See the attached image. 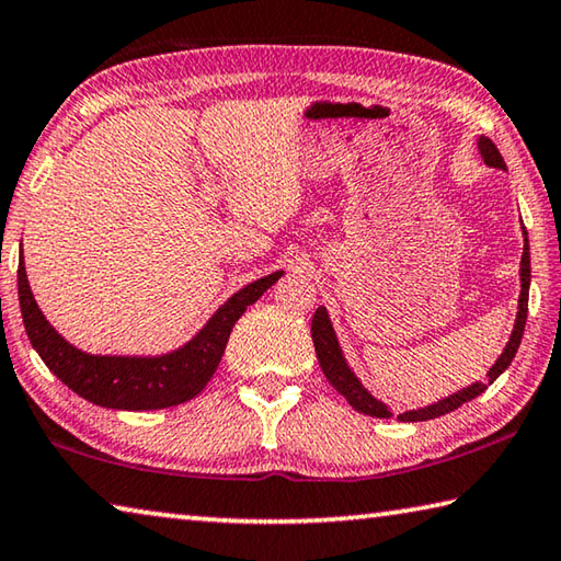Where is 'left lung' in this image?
I'll list each match as a JSON object with an SVG mask.
<instances>
[{
	"instance_id": "8db88e82",
	"label": "left lung",
	"mask_w": 561,
	"mask_h": 561,
	"mask_svg": "<svg viewBox=\"0 0 561 561\" xmlns=\"http://www.w3.org/2000/svg\"><path fill=\"white\" fill-rule=\"evenodd\" d=\"M478 150L482 160L490 168H500V170H507L505 160H502L497 146L492 144L490 138L480 136L478 138ZM522 234H525V250H522V262H519V301H517V319H515V327H512V334L505 351H502L500 358L492 364V368L488 371L485 381H474L468 388H462V391L453 393L448 398H443L438 403H431L425 408H417V411H405L398 415V421L403 423H421V421H431V417H440L445 413L455 411V408H460L462 403L472 401V398H478L480 393H485V388L495 381V378L505 371V368L512 364V358H515L517 348H519V341L522 334H525V324H527V301H529V279H531V270H529V240H527V230L522 227ZM311 339H314V348H317V358H319V366L324 376L329 378V383L336 388V391L346 398L348 405L354 408V411L364 413V415H371V417H391L393 413L388 411V405L378 401L371 393L366 391L364 383L358 381L356 374L351 371V366L346 364L344 358V351L339 346V339H336V331L331 327V319H329V311L324 307H319L314 311V319H311Z\"/></svg>"
}]
</instances>
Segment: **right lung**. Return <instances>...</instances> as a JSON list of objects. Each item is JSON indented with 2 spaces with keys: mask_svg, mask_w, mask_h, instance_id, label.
<instances>
[{
  "mask_svg": "<svg viewBox=\"0 0 561 561\" xmlns=\"http://www.w3.org/2000/svg\"><path fill=\"white\" fill-rule=\"evenodd\" d=\"M282 274L284 272H272L234 291L185 346L160 356H93L76 348L42 314L26 279L24 257L19 260L16 284L26 336L59 381L103 408L158 411V408L185 403L203 391L220 364L234 321Z\"/></svg>",
  "mask_w": 561,
  "mask_h": 561,
  "instance_id": "add662e5",
  "label": "right lung"
}]
</instances>
